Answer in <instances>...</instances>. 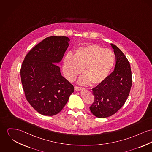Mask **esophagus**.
Returning a JSON list of instances; mask_svg holds the SVG:
<instances>
[{"mask_svg": "<svg viewBox=\"0 0 152 152\" xmlns=\"http://www.w3.org/2000/svg\"><path fill=\"white\" fill-rule=\"evenodd\" d=\"M74 88H75V90H76V91H81V90H82L83 88H81V87H79V86H74Z\"/></svg>", "mask_w": 152, "mask_h": 152, "instance_id": "esophagus-1", "label": "esophagus"}]
</instances>
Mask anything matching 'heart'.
Segmentation results:
<instances>
[{"label":"heart","mask_w":152,"mask_h":152,"mask_svg":"<svg viewBox=\"0 0 152 152\" xmlns=\"http://www.w3.org/2000/svg\"><path fill=\"white\" fill-rule=\"evenodd\" d=\"M115 56L110 49H104L97 44H90L77 48L73 55L68 53L64 58L62 70L65 78L73 81L81 73L84 75L79 83L93 85L105 81L113 67Z\"/></svg>","instance_id":"1"}]
</instances>
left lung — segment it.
Here are the masks:
<instances>
[{
	"mask_svg": "<svg viewBox=\"0 0 152 152\" xmlns=\"http://www.w3.org/2000/svg\"><path fill=\"white\" fill-rule=\"evenodd\" d=\"M111 45L116 57L114 70L102 83L92 89L94 100L89 108L99 118L111 116L118 111L124 104L132 88L129 61L118 47Z\"/></svg>",
	"mask_w": 152,
	"mask_h": 152,
	"instance_id": "obj_1",
	"label": "left lung"
}]
</instances>
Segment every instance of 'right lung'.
Instances as JSON below:
<instances>
[{
  "mask_svg": "<svg viewBox=\"0 0 152 152\" xmlns=\"http://www.w3.org/2000/svg\"><path fill=\"white\" fill-rule=\"evenodd\" d=\"M70 39L52 36L44 39L26 55L20 68V78L25 97L39 113L53 116L61 111L74 86L63 76L59 63Z\"/></svg>",
  "mask_w": 152,
  "mask_h": 152,
  "instance_id": "obj_1",
  "label": "right lung"
}]
</instances>
